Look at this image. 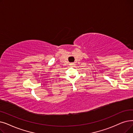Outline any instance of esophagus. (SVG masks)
I'll return each instance as SVG.
<instances>
[{
  "label": "esophagus",
  "mask_w": 133,
  "mask_h": 133,
  "mask_svg": "<svg viewBox=\"0 0 133 133\" xmlns=\"http://www.w3.org/2000/svg\"><path fill=\"white\" fill-rule=\"evenodd\" d=\"M74 65V63H71L70 64V66H71V67H73Z\"/></svg>",
  "instance_id": "1"
}]
</instances>
